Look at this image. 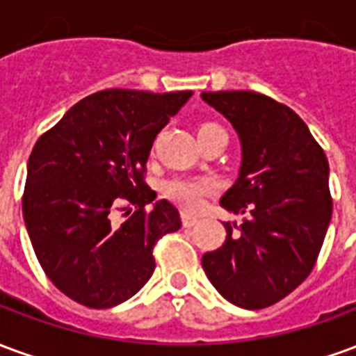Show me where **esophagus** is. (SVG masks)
Returning <instances> with one entry per match:
<instances>
[{
  "label": "esophagus",
  "instance_id": "obj_1",
  "mask_svg": "<svg viewBox=\"0 0 356 356\" xmlns=\"http://www.w3.org/2000/svg\"><path fill=\"white\" fill-rule=\"evenodd\" d=\"M183 227H193V225H196V221H198V217L191 216V213H183Z\"/></svg>",
  "mask_w": 356,
  "mask_h": 356
}]
</instances>
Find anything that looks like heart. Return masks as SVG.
I'll use <instances>...</instances> for the list:
<instances>
[{
  "instance_id": "b5f03b06",
  "label": "heart",
  "mask_w": 356,
  "mask_h": 356,
  "mask_svg": "<svg viewBox=\"0 0 356 356\" xmlns=\"http://www.w3.org/2000/svg\"><path fill=\"white\" fill-rule=\"evenodd\" d=\"M219 127L217 124H202L198 135ZM216 181L209 177H175L163 185V196L186 211H196L209 194L216 193Z\"/></svg>"
}]
</instances>
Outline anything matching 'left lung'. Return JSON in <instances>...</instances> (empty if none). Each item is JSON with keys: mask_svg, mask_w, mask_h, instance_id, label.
<instances>
[{"mask_svg": "<svg viewBox=\"0 0 356 356\" xmlns=\"http://www.w3.org/2000/svg\"><path fill=\"white\" fill-rule=\"evenodd\" d=\"M236 129L242 145L236 183L221 206L244 216L223 223L221 248L202 257L209 282L232 305H275L311 275L332 219L330 165L305 122L267 95L202 93Z\"/></svg>", "mask_w": 356, "mask_h": 356, "instance_id": "left-lung-1", "label": "left lung"}]
</instances>
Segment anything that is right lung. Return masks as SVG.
<instances>
[{
  "label": "right lung",
  "mask_w": 356,
  "mask_h": 356,
  "mask_svg": "<svg viewBox=\"0 0 356 356\" xmlns=\"http://www.w3.org/2000/svg\"><path fill=\"white\" fill-rule=\"evenodd\" d=\"M191 97L104 89L76 102L35 143L22 216L45 275L74 301L91 309L124 303L154 273L156 242L181 229L168 200L147 209L156 193L145 170L156 135ZM118 211L128 217L122 225Z\"/></svg>",
  "instance_id": "right-lung-1"
}]
</instances>
